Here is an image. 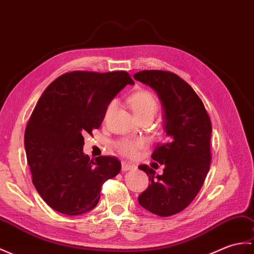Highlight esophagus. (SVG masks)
<instances>
[{
  "mask_svg": "<svg viewBox=\"0 0 254 254\" xmlns=\"http://www.w3.org/2000/svg\"><path fill=\"white\" fill-rule=\"evenodd\" d=\"M133 169H135L133 164L126 162V161L122 162V171H125V172H126V171H129V170H133Z\"/></svg>",
  "mask_w": 254,
  "mask_h": 254,
  "instance_id": "34e87169",
  "label": "esophagus"
}]
</instances>
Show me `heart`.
I'll return each mask as SVG.
<instances>
[{
    "instance_id": "b5f03b06",
    "label": "heart",
    "mask_w": 254,
    "mask_h": 254,
    "mask_svg": "<svg viewBox=\"0 0 254 254\" xmlns=\"http://www.w3.org/2000/svg\"><path fill=\"white\" fill-rule=\"evenodd\" d=\"M115 102H111L107 109H106V116H108L111 110L115 107ZM128 105L132 108L135 117L137 119L140 118H147L152 119L159 109V103L157 97L149 91H137L133 93L128 97ZM144 141L140 139H121L116 143L117 150L127 157H135L137 155L138 149L143 148Z\"/></svg>"
}]
</instances>
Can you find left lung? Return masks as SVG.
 <instances>
[{"instance_id": "8db88e82", "label": "left lung", "mask_w": 254, "mask_h": 254, "mask_svg": "<svg viewBox=\"0 0 254 254\" xmlns=\"http://www.w3.org/2000/svg\"><path fill=\"white\" fill-rule=\"evenodd\" d=\"M134 79L157 92L164 109L167 141L158 144L151 158L163 164V173L139 166L150 184L138 196L141 207L166 217L183 211L202 187L211 163L212 126L202 100L178 74L143 70Z\"/></svg>"}]
</instances>
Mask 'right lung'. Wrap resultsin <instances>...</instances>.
Masks as SVG:
<instances>
[{
    "instance_id": "obj_1",
    "label": "right lung",
    "mask_w": 254,
    "mask_h": 254,
    "mask_svg": "<svg viewBox=\"0 0 254 254\" xmlns=\"http://www.w3.org/2000/svg\"><path fill=\"white\" fill-rule=\"evenodd\" d=\"M127 84L126 71H71L46 87L29 118L25 148L32 183L52 209L67 215L96 207L104 183L120 172L116 157L83 154L84 135L102 125L109 103Z\"/></svg>"
}]
</instances>
